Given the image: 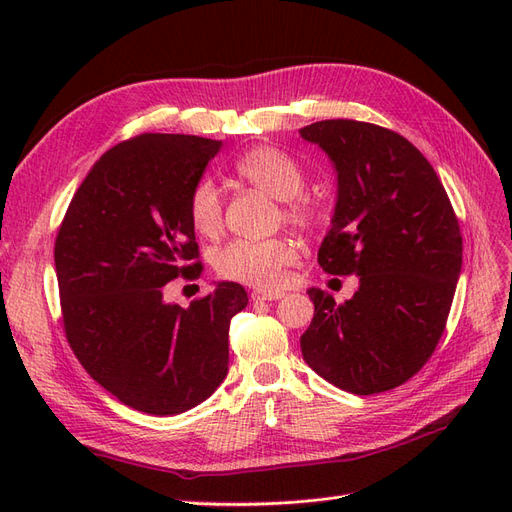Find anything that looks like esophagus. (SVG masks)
I'll list each match as a JSON object with an SVG mask.
<instances>
[{"instance_id":"34e87169","label":"esophagus","mask_w":512,"mask_h":512,"mask_svg":"<svg viewBox=\"0 0 512 512\" xmlns=\"http://www.w3.org/2000/svg\"><path fill=\"white\" fill-rule=\"evenodd\" d=\"M284 292L282 290H254L252 292V299L254 301H277L282 299Z\"/></svg>"}]
</instances>
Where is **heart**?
Listing matches in <instances>:
<instances>
[{"label": "heart", "mask_w": 512, "mask_h": 512, "mask_svg": "<svg viewBox=\"0 0 512 512\" xmlns=\"http://www.w3.org/2000/svg\"><path fill=\"white\" fill-rule=\"evenodd\" d=\"M241 181L280 200L282 220L309 226L318 218L312 200L301 196L305 177L301 166L288 153L273 147H256L235 162ZM188 215L194 230L203 237H215L222 228V196L211 179H200L188 198ZM297 258L288 239L230 241L213 252V269L224 280L262 290L277 288L284 280V269Z\"/></svg>", "instance_id": "1"}]
</instances>
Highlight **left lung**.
<instances>
[{"label":"left lung","instance_id":"8db88e82","mask_svg":"<svg viewBox=\"0 0 512 512\" xmlns=\"http://www.w3.org/2000/svg\"><path fill=\"white\" fill-rule=\"evenodd\" d=\"M335 170L337 196L318 265L356 275L337 305L309 288L314 318L305 363L354 395L395 389L436 350L461 273V232L444 185L404 136L374 123L327 119L299 130Z\"/></svg>","mask_w":512,"mask_h":512}]
</instances>
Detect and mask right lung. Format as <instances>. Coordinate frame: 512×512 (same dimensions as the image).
Instances as JSON below:
<instances>
[{
    "label": "right lung",
    "instance_id": "right-lung-1",
    "mask_svg": "<svg viewBox=\"0 0 512 512\" xmlns=\"http://www.w3.org/2000/svg\"><path fill=\"white\" fill-rule=\"evenodd\" d=\"M222 141L141 134L108 149L76 190L55 241L68 342L104 389L138 412L198 404L228 374L230 318L241 284L218 282L188 309L166 284L200 273L188 198Z\"/></svg>",
    "mask_w": 512,
    "mask_h": 512
}]
</instances>
